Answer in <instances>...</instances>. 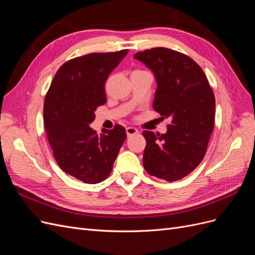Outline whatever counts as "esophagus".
I'll return each instance as SVG.
<instances>
[{
    "label": "esophagus",
    "mask_w": 255,
    "mask_h": 255,
    "mask_svg": "<svg viewBox=\"0 0 255 255\" xmlns=\"http://www.w3.org/2000/svg\"><path fill=\"white\" fill-rule=\"evenodd\" d=\"M127 135H128V137H130V136H133V135H136V134H138V129L137 128H132V127H129V128H127Z\"/></svg>",
    "instance_id": "1"
}]
</instances>
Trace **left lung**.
<instances>
[{
  "label": "left lung",
  "instance_id": "8db88e82",
  "mask_svg": "<svg viewBox=\"0 0 255 255\" xmlns=\"http://www.w3.org/2000/svg\"><path fill=\"white\" fill-rule=\"evenodd\" d=\"M134 58L154 73L157 83L153 109L169 118L165 134L143 130L142 163L149 174L173 182L201 163L215 123V96L194 59L167 48L138 52Z\"/></svg>",
  "mask_w": 255,
  "mask_h": 255
}]
</instances>
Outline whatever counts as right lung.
Instances as JSON below:
<instances>
[{
	"label": "right lung",
	"mask_w": 255,
	"mask_h": 255,
	"mask_svg": "<svg viewBox=\"0 0 255 255\" xmlns=\"http://www.w3.org/2000/svg\"><path fill=\"white\" fill-rule=\"evenodd\" d=\"M128 52L91 53L68 60L45 96L43 120L53 155L66 173L84 183L97 184L111 174L127 139L120 125L103 128L101 135L89 125L97 107L106 103L107 78Z\"/></svg>",
	"instance_id": "add662e5"
}]
</instances>
